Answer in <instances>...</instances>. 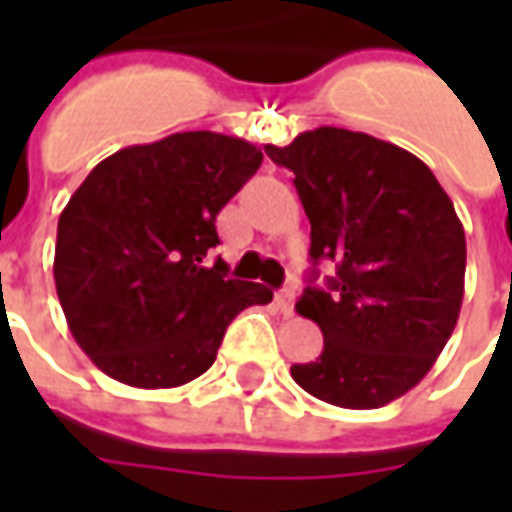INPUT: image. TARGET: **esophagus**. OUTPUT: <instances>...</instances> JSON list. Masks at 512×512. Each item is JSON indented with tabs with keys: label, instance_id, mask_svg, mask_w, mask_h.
<instances>
[{
	"label": "esophagus",
	"instance_id": "1",
	"mask_svg": "<svg viewBox=\"0 0 512 512\" xmlns=\"http://www.w3.org/2000/svg\"><path fill=\"white\" fill-rule=\"evenodd\" d=\"M293 304H296V290L282 288L277 293V307L282 315H293Z\"/></svg>",
	"mask_w": 512,
	"mask_h": 512
}]
</instances>
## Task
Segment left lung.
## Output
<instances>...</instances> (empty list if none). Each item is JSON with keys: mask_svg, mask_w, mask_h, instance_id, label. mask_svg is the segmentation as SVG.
Segmentation results:
<instances>
[{"mask_svg": "<svg viewBox=\"0 0 512 512\" xmlns=\"http://www.w3.org/2000/svg\"><path fill=\"white\" fill-rule=\"evenodd\" d=\"M266 153L293 172L312 263H337L296 301L323 351L290 376L332 406H386L428 376L461 315L466 235L452 200L428 164L362 131L321 126Z\"/></svg>", "mask_w": 512, "mask_h": 512, "instance_id": "obj_1", "label": "left lung"}]
</instances>
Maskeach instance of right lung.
Masks as SVG:
<instances>
[{"mask_svg": "<svg viewBox=\"0 0 512 512\" xmlns=\"http://www.w3.org/2000/svg\"><path fill=\"white\" fill-rule=\"evenodd\" d=\"M263 161L238 136L183 131L104 158L60 213L54 285L73 340L139 389L202 376L235 315L271 290L205 257L216 216Z\"/></svg>", "mask_w": 512, "mask_h": 512, "instance_id": "add662e5", "label": "right lung"}]
</instances>
